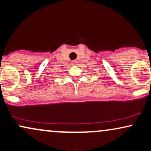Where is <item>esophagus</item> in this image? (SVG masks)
<instances>
[{"instance_id":"esophagus-1","label":"esophagus","mask_w":151,"mask_h":151,"mask_svg":"<svg viewBox=\"0 0 151 151\" xmlns=\"http://www.w3.org/2000/svg\"><path fill=\"white\" fill-rule=\"evenodd\" d=\"M72 64H73V65H75V62H72Z\"/></svg>"}]
</instances>
